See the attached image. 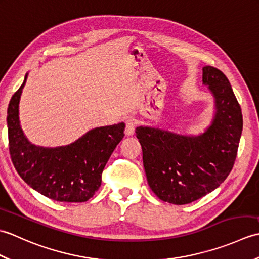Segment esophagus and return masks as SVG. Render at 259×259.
Masks as SVG:
<instances>
[{
    "label": "esophagus",
    "instance_id": "1",
    "mask_svg": "<svg viewBox=\"0 0 259 259\" xmlns=\"http://www.w3.org/2000/svg\"><path fill=\"white\" fill-rule=\"evenodd\" d=\"M136 129V121L134 119H128L125 121V130L124 133L126 136H133Z\"/></svg>",
    "mask_w": 259,
    "mask_h": 259
}]
</instances>
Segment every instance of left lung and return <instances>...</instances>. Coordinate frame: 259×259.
Wrapping results in <instances>:
<instances>
[{"label":"left lung","mask_w":259,"mask_h":259,"mask_svg":"<svg viewBox=\"0 0 259 259\" xmlns=\"http://www.w3.org/2000/svg\"><path fill=\"white\" fill-rule=\"evenodd\" d=\"M202 82L214 98L216 113L199 136H183L151 126H138L137 138L148 184L163 201L186 205L206 196L232 171L243 130V114L227 76L210 65Z\"/></svg>","instance_id":"left-lung-1"}]
</instances>
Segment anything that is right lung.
Returning a JSON list of instances; mask_svg holds the SVG:
<instances>
[{
  "label": "right lung",
  "instance_id": "add662e5",
  "mask_svg": "<svg viewBox=\"0 0 259 259\" xmlns=\"http://www.w3.org/2000/svg\"><path fill=\"white\" fill-rule=\"evenodd\" d=\"M24 82L11 98L8 108L9 150L20 177L50 199L83 202L101 186L110 156L124 137L123 122L88 131L73 144L57 148L32 145L21 129L19 102Z\"/></svg>",
  "mask_w": 259,
  "mask_h": 259
}]
</instances>
